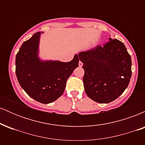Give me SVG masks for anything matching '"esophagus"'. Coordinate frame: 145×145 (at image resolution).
Masks as SVG:
<instances>
[{"instance_id":"1","label":"esophagus","mask_w":145,"mask_h":145,"mask_svg":"<svg viewBox=\"0 0 145 145\" xmlns=\"http://www.w3.org/2000/svg\"><path fill=\"white\" fill-rule=\"evenodd\" d=\"M78 65H79L80 67H82V66L83 65V63H82V61H79V63H78Z\"/></svg>"}]
</instances>
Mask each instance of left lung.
Masks as SVG:
<instances>
[{
	"label": "left lung",
	"mask_w": 145,
	"mask_h": 145,
	"mask_svg": "<svg viewBox=\"0 0 145 145\" xmlns=\"http://www.w3.org/2000/svg\"><path fill=\"white\" fill-rule=\"evenodd\" d=\"M84 70L83 82L88 97L107 104L119 97L129 83L131 59L125 45L112 39L104 46L78 54Z\"/></svg>",
	"instance_id": "8db88e82"
}]
</instances>
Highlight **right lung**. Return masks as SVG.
Wrapping results in <instances>:
<instances>
[{"mask_svg":"<svg viewBox=\"0 0 145 145\" xmlns=\"http://www.w3.org/2000/svg\"><path fill=\"white\" fill-rule=\"evenodd\" d=\"M41 33H35L22 45L16 54V74L22 88L30 97L49 104L62 95L67 80L78 67L79 58L76 54L67 63L41 61L38 57Z\"/></svg>","mask_w":145,"mask_h":145,"instance_id":"obj_1","label":"right lung"}]
</instances>
